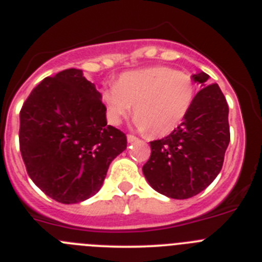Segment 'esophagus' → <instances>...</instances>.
Segmentation results:
<instances>
[{
    "label": "esophagus",
    "instance_id": "1",
    "mask_svg": "<svg viewBox=\"0 0 262 262\" xmlns=\"http://www.w3.org/2000/svg\"><path fill=\"white\" fill-rule=\"evenodd\" d=\"M126 140H128L129 143H132V142H134V141L138 140V138H137L136 136H133V134H128V136H126Z\"/></svg>",
    "mask_w": 262,
    "mask_h": 262
}]
</instances>
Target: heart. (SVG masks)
Listing matches in <instances>:
<instances>
[{"label": "heart", "instance_id": "b5f03b06", "mask_svg": "<svg viewBox=\"0 0 262 262\" xmlns=\"http://www.w3.org/2000/svg\"><path fill=\"white\" fill-rule=\"evenodd\" d=\"M195 91L194 79L188 73L154 67L124 73L116 86L103 91V100L114 124H120L134 105L136 125L150 136L163 137L187 119Z\"/></svg>", "mask_w": 262, "mask_h": 262}]
</instances>
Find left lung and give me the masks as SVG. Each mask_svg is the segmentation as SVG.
Instances as JSON below:
<instances>
[{
    "instance_id": "obj_1",
    "label": "left lung",
    "mask_w": 262,
    "mask_h": 262,
    "mask_svg": "<svg viewBox=\"0 0 262 262\" xmlns=\"http://www.w3.org/2000/svg\"><path fill=\"white\" fill-rule=\"evenodd\" d=\"M204 86L195 94L187 119L162 140L151 141V155L143 164L146 180L160 194L176 200L190 199L214 181L223 166L230 142L228 105L209 75H193Z\"/></svg>"
}]
</instances>
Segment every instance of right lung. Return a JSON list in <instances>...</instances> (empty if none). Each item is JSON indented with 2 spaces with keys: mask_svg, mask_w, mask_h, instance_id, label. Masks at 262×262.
Returning a JSON list of instances; mask_svg holds the SVG:
<instances>
[{
  "mask_svg": "<svg viewBox=\"0 0 262 262\" xmlns=\"http://www.w3.org/2000/svg\"><path fill=\"white\" fill-rule=\"evenodd\" d=\"M95 84L79 69L40 82L19 114V147L28 176L61 204L95 194L111 162L126 148V136L107 125Z\"/></svg>",
  "mask_w": 262,
  "mask_h": 262,
  "instance_id": "add662e5",
  "label": "right lung"
}]
</instances>
